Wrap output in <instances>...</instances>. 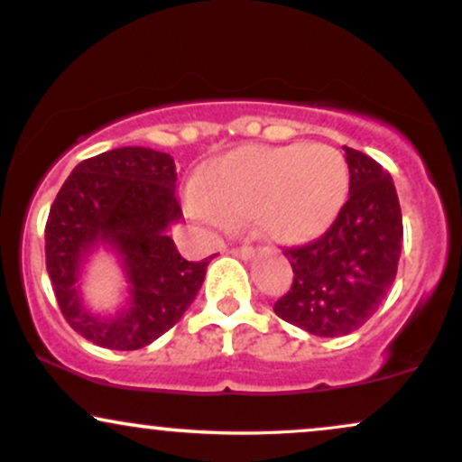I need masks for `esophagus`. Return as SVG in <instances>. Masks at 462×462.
<instances>
[{
	"mask_svg": "<svg viewBox=\"0 0 462 462\" xmlns=\"http://www.w3.org/2000/svg\"><path fill=\"white\" fill-rule=\"evenodd\" d=\"M232 254H235V256H238V258H254L256 256V249L254 247H249V245H243V247H236V249H232Z\"/></svg>",
	"mask_w": 462,
	"mask_h": 462,
	"instance_id": "34e87169",
	"label": "esophagus"
}]
</instances>
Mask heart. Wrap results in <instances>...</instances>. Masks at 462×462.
Returning a JSON list of instances; mask_svg holds the SVG:
<instances>
[{
	"label": "heart",
	"instance_id": "obj_1",
	"mask_svg": "<svg viewBox=\"0 0 462 462\" xmlns=\"http://www.w3.org/2000/svg\"><path fill=\"white\" fill-rule=\"evenodd\" d=\"M346 193L347 164L334 147L247 145L204 164L187 206L199 224L252 219L267 241L301 245L330 227Z\"/></svg>",
	"mask_w": 462,
	"mask_h": 462
}]
</instances>
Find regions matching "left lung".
Instances as JSON below:
<instances>
[{
	"label": "left lung",
	"instance_id": "obj_1",
	"mask_svg": "<svg viewBox=\"0 0 462 462\" xmlns=\"http://www.w3.org/2000/svg\"><path fill=\"white\" fill-rule=\"evenodd\" d=\"M349 198L326 235L286 249L289 293L273 304L280 319L317 337H346L380 309L402 254V208L391 173L367 153L343 147Z\"/></svg>",
	"mask_w": 462,
	"mask_h": 462
}]
</instances>
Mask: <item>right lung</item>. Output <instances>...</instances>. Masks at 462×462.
Wrapping results in <instances>:
<instances>
[{"label": "right lung", "instance_id": "right-lung-1", "mask_svg": "<svg viewBox=\"0 0 462 462\" xmlns=\"http://www.w3.org/2000/svg\"><path fill=\"white\" fill-rule=\"evenodd\" d=\"M176 162L150 147L87 158L58 190L45 226V263L69 326L108 349H139L162 337L193 304L210 258L189 263L167 235L182 219ZM97 246L117 254L129 298L113 316L83 304L79 278Z\"/></svg>", "mask_w": 462, "mask_h": 462}]
</instances>
